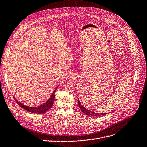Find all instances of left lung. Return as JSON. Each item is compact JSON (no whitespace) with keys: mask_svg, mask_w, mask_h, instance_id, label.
Masks as SVG:
<instances>
[{"mask_svg":"<svg viewBox=\"0 0 147 147\" xmlns=\"http://www.w3.org/2000/svg\"><path fill=\"white\" fill-rule=\"evenodd\" d=\"M78 105H79V106L80 109L82 111V112H83V113H84L85 114H86V115H87L88 116L90 115V116H93V117H100V116H102V115H104L107 114L108 113H94V112H93L92 111H90V110H88L87 109L85 108L84 107H83L81 105V103H80V102L79 99H78Z\"/></svg>","mask_w":147,"mask_h":147,"instance_id":"left-lung-1","label":"left lung"}]
</instances>
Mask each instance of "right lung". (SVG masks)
Returning <instances> with one entry per match:
<instances>
[{"label":"right lung","instance_id":"add662e5","mask_svg":"<svg viewBox=\"0 0 147 147\" xmlns=\"http://www.w3.org/2000/svg\"><path fill=\"white\" fill-rule=\"evenodd\" d=\"M56 91V89L53 91L51 96L50 97V98L49 99V100L47 102H46L44 104H43L40 106H38V107H29L28 106H25V105H22V103H20L19 102H18V100H16V98H14V99H15V100L16 101V102L17 103V104L20 107L23 108L24 109H25L27 111H29L33 113L41 114L46 113L48 110H49L52 107L55 99V93Z\"/></svg>","mask_w":147,"mask_h":147}]
</instances>
